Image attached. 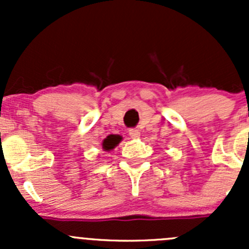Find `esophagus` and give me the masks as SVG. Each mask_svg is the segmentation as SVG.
Returning a JSON list of instances; mask_svg holds the SVG:
<instances>
[{
    "instance_id": "esophagus-1",
    "label": "esophagus",
    "mask_w": 249,
    "mask_h": 249,
    "mask_svg": "<svg viewBox=\"0 0 249 249\" xmlns=\"http://www.w3.org/2000/svg\"><path fill=\"white\" fill-rule=\"evenodd\" d=\"M129 135H130V137H131V139L136 140V139H139V137H140V131L137 129H130L129 130Z\"/></svg>"
}]
</instances>
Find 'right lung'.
Masks as SVG:
<instances>
[{
  "instance_id": "add662e5",
  "label": "right lung",
  "mask_w": 249,
  "mask_h": 249,
  "mask_svg": "<svg viewBox=\"0 0 249 249\" xmlns=\"http://www.w3.org/2000/svg\"><path fill=\"white\" fill-rule=\"evenodd\" d=\"M120 139L118 136H114V135H109L102 142V149L106 150V152H109V150L114 149L118 144H119Z\"/></svg>"
}]
</instances>
